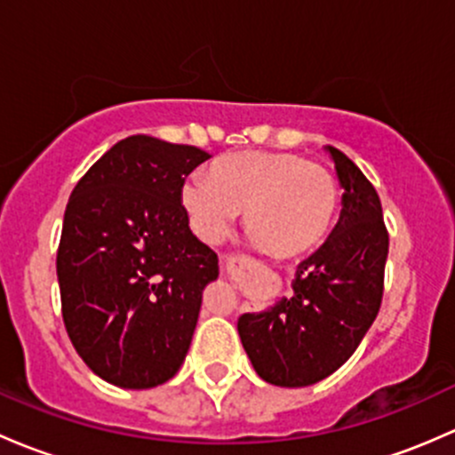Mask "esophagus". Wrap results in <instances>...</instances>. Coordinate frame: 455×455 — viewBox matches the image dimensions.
<instances>
[{"label": "esophagus", "instance_id": "34e87169", "mask_svg": "<svg viewBox=\"0 0 455 455\" xmlns=\"http://www.w3.org/2000/svg\"><path fill=\"white\" fill-rule=\"evenodd\" d=\"M251 262H254V260H251L250 256H243V254L226 256V269H228V271H234V269H250Z\"/></svg>", "mask_w": 455, "mask_h": 455}]
</instances>
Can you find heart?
Instances as JSON below:
<instances>
[{
  "mask_svg": "<svg viewBox=\"0 0 455 455\" xmlns=\"http://www.w3.org/2000/svg\"><path fill=\"white\" fill-rule=\"evenodd\" d=\"M181 204L201 238L217 243L243 210V226L267 254L293 259L313 250L329 232L337 184L329 168L296 153H232L193 175Z\"/></svg>",
  "mask_w": 455,
  "mask_h": 455,
  "instance_id": "heart-1",
  "label": "heart"
}]
</instances>
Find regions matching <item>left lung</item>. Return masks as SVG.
<instances>
[{
	"label": "left lung",
	"instance_id": "1",
	"mask_svg": "<svg viewBox=\"0 0 455 455\" xmlns=\"http://www.w3.org/2000/svg\"><path fill=\"white\" fill-rule=\"evenodd\" d=\"M326 151L344 188L339 221L298 265L291 296L238 317L243 348L271 386H311L344 366L381 307L390 245L381 201L353 159Z\"/></svg>",
	"mask_w": 455,
	"mask_h": 455
}]
</instances>
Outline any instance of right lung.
I'll return each mask as SVG.
<instances>
[{"mask_svg": "<svg viewBox=\"0 0 455 455\" xmlns=\"http://www.w3.org/2000/svg\"><path fill=\"white\" fill-rule=\"evenodd\" d=\"M210 153L131 135L83 175L68 201L56 275L63 322L93 374L126 390L175 377L219 278L190 232L181 188Z\"/></svg>", "mask_w": 455, "mask_h": 455, "instance_id": "right-lung-1", "label": "right lung"}]
</instances>
